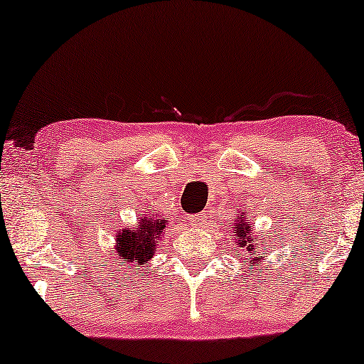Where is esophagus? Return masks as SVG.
<instances>
[{"label":"esophagus","instance_id":"esophagus-1","mask_svg":"<svg viewBox=\"0 0 364 364\" xmlns=\"http://www.w3.org/2000/svg\"><path fill=\"white\" fill-rule=\"evenodd\" d=\"M187 220L191 223V227L200 228L203 225V222H205V215H203V213H193V215L188 217Z\"/></svg>","mask_w":364,"mask_h":364}]
</instances>
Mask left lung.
<instances>
[{
    "instance_id": "obj_1",
    "label": "left lung",
    "mask_w": 364,
    "mask_h": 364,
    "mask_svg": "<svg viewBox=\"0 0 364 364\" xmlns=\"http://www.w3.org/2000/svg\"><path fill=\"white\" fill-rule=\"evenodd\" d=\"M233 235H235L238 250H242V260L253 263V267H258V262L262 260L263 252H267L265 242L253 232L252 222L245 210H238V218L233 220ZM235 250V248H233ZM237 255V253H235Z\"/></svg>"
}]
</instances>
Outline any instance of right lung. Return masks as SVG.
<instances>
[{
    "label": "right lung",
    "mask_w": 364,
    "mask_h": 364,
    "mask_svg": "<svg viewBox=\"0 0 364 364\" xmlns=\"http://www.w3.org/2000/svg\"><path fill=\"white\" fill-rule=\"evenodd\" d=\"M166 227V220L159 217H141L137 230H117L116 233V255L119 257V265L137 262L142 265L149 258H152L157 250V242L161 232Z\"/></svg>",
    "instance_id": "obj_1"
}]
</instances>
